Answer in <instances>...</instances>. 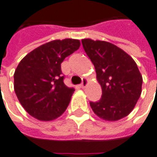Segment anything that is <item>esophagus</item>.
Here are the masks:
<instances>
[{"label": "esophagus", "instance_id": "obj_1", "mask_svg": "<svg viewBox=\"0 0 157 157\" xmlns=\"http://www.w3.org/2000/svg\"><path fill=\"white\" fill-rule=\"evenodd\" d=\"M88 79L87 78H83L82 79V84L80 85V88H82V89H84L86 86L88 85Z\"/></svg>", "mask_w": 157, "mask_h": 157}]
</instances>
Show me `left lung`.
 I'll return each mask as SVG.
<instances>
[{"label":"left lung","instance_id":"8db88e82","mask_svg":"<svg viewBox=\"0 0 157 157\" xmlns=\"http://www.w3.org/2000/svg\"><path fill=\"white\" fill-rule=\"evenodd\" d=\"M102 88L98 102H90L94 113L106 121H117L133 110L141 94L142 76L133 59L117 45L90 38L82 39Z\"/></svg>","mask_w":157,"mask_h":157}]
</instances>
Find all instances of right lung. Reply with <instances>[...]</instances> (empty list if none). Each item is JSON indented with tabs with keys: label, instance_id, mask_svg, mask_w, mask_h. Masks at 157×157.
I'll return each mask as SVG.
<instances>
[{
	"label": "right lung",
	"instance_id": "right-lung-1",
	"mask_svg": "<svg viewBox=\"0 0 157 157\" xmlns=\"http://www.w3.org/2000/svg\"><path fill=\"white\" fill-rule=\"evenodd\" d=\"M80 40L56 39L29 52L14 74V90L24 110L41 121L61 116L68 106L74 88L65 85L60 64L80 47Z\"/></svg>",
	"mask_w": 157,
	"mask_h": 157
}]
</instances>
